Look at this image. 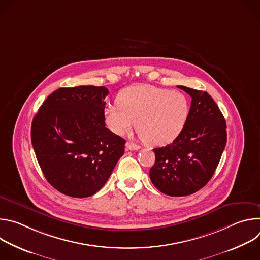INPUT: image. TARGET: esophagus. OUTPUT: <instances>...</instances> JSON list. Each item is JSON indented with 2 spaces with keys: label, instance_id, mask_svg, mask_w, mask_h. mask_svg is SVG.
I'll list each match as a JSON object with an SVG mask.
<instances>
[{
  "label": "esophagus",
  "instance_id": "obj_1",
  "mask_svg": "<svg viewBox=\"0 0 260 260\" xmlns=\"http://www.w3.org/2000/svg\"><path fill=\"white\" fill-rule=\"evenodd\" d=\"M126 147H127V149H129V150H139L140 149L139 145H137L133 142H129V141L126 142Z\"/></svg>",
  "mask_w": 260,
  "mask_h": 260
}]
</instances>
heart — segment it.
<instances>
[{
	"label": "heart",
	"mask_w": 260,
	"mask_h": 260,
	"mask_svg": "<svg viewBox=\"0 0 260 260\" xmlns=\"http://www.w3.org/2000/svg\"><path fill=\"white\" fill-rule=\"evenodd\" d=\"M116 103L104 109L107 127L116 135H124L137 121L145 142L151 146H165L175 141L186 125L190 111L185 94L149 85L123 89Z\"/></svg>",
	"instance_id": "b5f03b06"
}]
</instances>
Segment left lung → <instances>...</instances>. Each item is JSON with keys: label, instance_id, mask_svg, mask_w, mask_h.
<instances>
[{"label": "left lung", "instance_id": "left-lung-1", "mask_svg": "<svg viewBox=\"0 0 260 260\" xmlns=\"http://www.w3.org/2000/svg\"><path fill=\"white\" fill-rule=\"evenodd\" d=\"M191 96L186 125L173 143L153 149L149 175L154 186L170 197L189 196L210 181L226 145V123L211 95L178 86Z\"/></svg>", "mask_w": 260, "mask_h": 260}]
</instances>
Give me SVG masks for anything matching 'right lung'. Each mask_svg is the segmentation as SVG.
Listing matches in <instances>:
<instances>
[{
  "label": "right lung",
  "mask_w": 260,
  "mask_h": 260,
  "mask_svg": "<svg viewBox=\"0 0 260 260\" xmlns=\"http://www.w3.org/2000/svg\"><path fill=\"white\" fill-rule=\"evenodd\" d=\"M105 86L58 88L31 122L37 160L52 187L72 198L96 193L124 153L125 140L108 129Z\"/></svg>",
  "instance_id": "1"
}]
</instances>
